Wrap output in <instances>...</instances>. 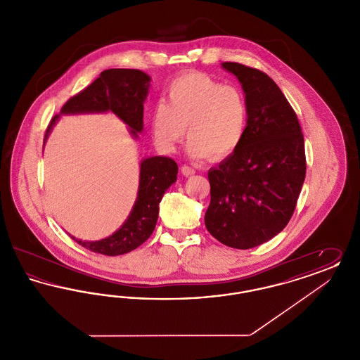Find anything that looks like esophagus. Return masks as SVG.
<instances>
[{"instance_id":"obj_1","label":"esophagus","mask_w":360,"mask_h":360,"mask_svg":"<svg viewBox=\"0 0 360 360\" xmlns=\"http://www.w3.org/2000/svg\"><path fill=\"white\" fill-rule=\"evenodd\" d=\"M181 172H182V174H184L185 176H190V175H194V174H195V170H194L193 167L188 166V165H184V166L181 167Z\"/></svg>"}]
</instances>
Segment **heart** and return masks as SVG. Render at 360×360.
<instances>
[{
	"label": "heart",
	"mask_w": 360,
	"mask_h": 360,
	"mask_svg": "<svg viewBox=\"0 0 360 360\" xmlns=\"http://www.w3.org/2000/svg\"><path fill=\"white\" fill-rule=\"evenodd\" d=\"M248 105L238 86L224 85L205 72L191 71L175 78L166 90V103L151 112V132L163 153H174L188 136L194 159H223L239 148L247 132Z\"/></svg>",
	"instance_id": "1"
}]
</instances>
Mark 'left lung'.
I'll use <instances>...</instances> for the list:
<instances>
[{"instance_id": "8db88e82", "label": "left lung", "mask_w": 360, "mask_h": 360, "mask_svg": "<svg viewBox=\"0 0 360 360\" xmlns=\"http://www.w3.org/2000/svg\"><path fill=\"white\" fill-rule=\"evenodd\" d=\"M248 105L247 132L239 148L207 172L209 233L228 247L248 250L288 225L305 181L301 125L285 94L260 70L225 62Z\"/></svg>"}]
</instances>
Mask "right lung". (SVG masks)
<instances>
[{
    "instance_id": "obj_1",
    "label": "right lung",
    "mask_w": 360,
    "mask_h": 360,
    "mask_svg": "<svg viewBox=\"0 0 360 360\" xmlns=\"http://www.w3.org/2000/svg\"><path fill=\"white\" fill-rule=\"evenodd\" d=\"M151 77L141 70L109 69L85 90L70 98L63 105L60 115L52 119L44 144L53 125L62 115L113 113L128 127L129 135L137 139L143 131L144 101L150 93ZM178 166L167 156H148L140 162L139 188L131 213L120 228L101 240L77 239L87 250L108 257L128 254L136 250L154 232L159 214V204L166 190L176 181Z\"/></svg>"
}]
</instances>
